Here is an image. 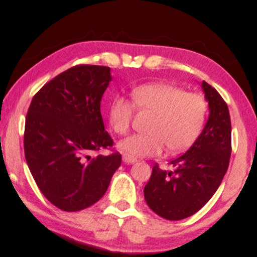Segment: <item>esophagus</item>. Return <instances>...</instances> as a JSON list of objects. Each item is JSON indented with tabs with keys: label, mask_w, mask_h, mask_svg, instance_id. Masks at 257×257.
Returning <instances> with one entry per match:
<instances>
[{
	"label": "esophagus",
	"mask_w": 257,
	"mask_h": 257,
	"mask_svg": "<svg viewBox=\"0 0 257 257\" xmlns=\"http://www.w3.org/2000/svg\"><path fill=\"white\" fill-rule=\"evenodd\" d=\"M122 161L125 162V164H134V162L137 161L135 158H132V156L127 155V154H123L122 155Z\"/></svg>",
	"instance_id": "esophagus-1"
}]
</instances>
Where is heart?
<instances>
[{
  "instance_id": "heart-1",
  "label": "heart",
  "mask_w": 257,
  "mask_h": 257,
  "mask_svg": "<svg viewBox=\"0 0 257 257\" xmlns=\"http://www.w3.org/2000/svg\"><path fill=\"white\" fill-rule=\"evenodd\" d=\"M132 101L135 105L117 96L108 108L109 126L117 135L128 132L135 105L154 113L148 134L132 135L117 146L130 156L159 155L165 146L171 153L185 152L200 137L207 119V99L172 84L150 83L135 87Z\"/></svg>"
}]
</instances>
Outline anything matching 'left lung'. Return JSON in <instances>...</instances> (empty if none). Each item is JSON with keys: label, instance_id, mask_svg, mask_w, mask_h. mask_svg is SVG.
I'll list each match as a JSON object with an SVG mask.
<instances>
[{"label": "left lung", "instance_id": "obj_1", "mask_svg": "<svg viewBox=\"0 0 257 257\" xmlns=\"http://www.w3.org/2000/svg\"><path fill=\"white\" fill-rule=\"evenodd\" d=\"M202 89L209 117L200 137L179 158L172 160L173 171L154 165L144 198L153 212L167 220L189 218L215 194L230 164L231 119L227 104L206 81Z\"/></svg>", "mask_w": 257, "mask_h": 257}]
</instances>
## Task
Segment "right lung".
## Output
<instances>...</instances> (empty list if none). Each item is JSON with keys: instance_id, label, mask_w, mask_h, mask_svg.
Here are the masks:
<instances>
[{"instance_id": "right-lung-1", "label": "right lung", "mask_w": 257, "mask_h": 257, "mask_svg": "<svg viewBox=\"0 0 257 257\" xmlns=\"http://www.w3.org/2000/svg\"><path fill=\"white\" fill-rule=\"evenodd\" d=\"M110 80L109 67L74 66L45 84L27 110V166L45 198L65 212L96 203L121 165L117 152L87 156L113 147L101 115V99Z\"/></svg>"}]
</instances>
